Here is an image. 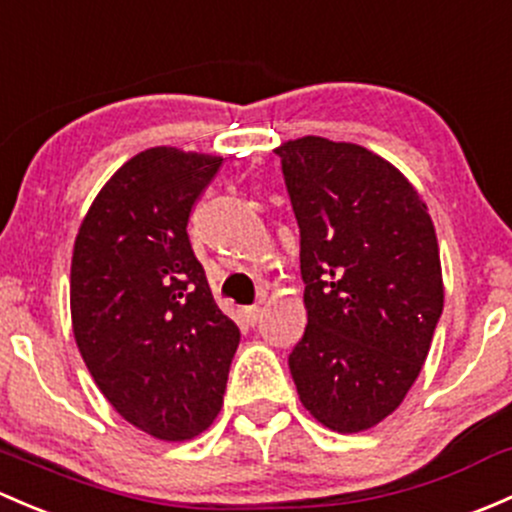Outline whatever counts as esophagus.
<instances>
[{
	"instance_id": "obj_1",
	"label": "esophagus",
	"mask_w": 512,
	"mask_h": 512,
	"mask_svg": "<svg viewBox=\"0 0 512 512\" xmlns=\"http://www.w3.org/2000/svg\"><path fill=\"white\" fill-rule=\"evenodd\" d=\"M242 316H245V321L250 326H255L257 321H260V316H262V306H245V309H242Z\"/></svg>"
}]
</instances>
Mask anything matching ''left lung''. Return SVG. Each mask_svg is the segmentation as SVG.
Returning a JSON list of instances; mask_svg holds the SVG:
<instances>
[{
  "label": "left lung",
  "instance_id": "1",
  "mask_svg": "<svg viewBox=\"0 0 512 512\" xmlns=\"http://www.w3.org/2000/svg\"><path fill=\"white\" fill-rule=\"evenodd\" d=\"M274 152L306 284L289 370L324 427L363 432L400 407L432 346L444 309L434 223L417 188L365 147L301 137Z\"/></svg>",
  "mask_w": 512,
  "mask_h": 512
}]
</instances>
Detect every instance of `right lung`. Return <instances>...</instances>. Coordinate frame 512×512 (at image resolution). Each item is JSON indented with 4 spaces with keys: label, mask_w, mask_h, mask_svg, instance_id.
I'll list each match as a JSON object with an SVG mask.
<instances>
[{
    "label": "right lung",
    "mask_w": 512,
    "mask_h": 512,
    "mask_svg": "<svg viewBox=\"0 0 512 512\" xmlns=\"http://www.w3.org/2000/svg\"><path fill=\"white\" fill-rule=\"evenodd\" d=\"M220 164L176 147L144 149L102 186L73 247L78 351L107 402L164 441L213 422L240 343L186 233Z\"/></svg>",
    "instance_id": "right-lung-1"
}]
</instances>
